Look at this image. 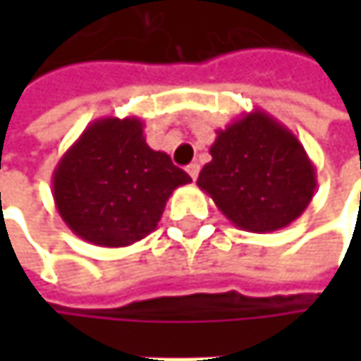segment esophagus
I'll list each match as a JSON object with an SVG mask.
<instances>
[{"instance_id": "obj_1", "label": "esophagus", "mask_w": 361, "mask_h": 361, "mask_svg": "<svg viewBox=\"0 0 361 361\" xmlns=\"http://www.w3.org/2000/svg\"><path fill=\"white\" fill-rule=\"evenodd\" d=\"M199 171H201L199 162H192V164H188V166H187V173H188V176L192 178V180H197V176H199Z\"/></svg>"}]
</instances>
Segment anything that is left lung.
Segmentation results:
<instances>
[{"instance_id": "obj_1", "label": "left lung", "mask_w": 361, "mask_h": 361, "mask_svg": "<svg viewBox=\"0 0 361 361\" xmlns=\"http://www.w3.org/2000/svg\"><path fill=\"white\" fill-rule=\"evenodd\" d=\"M213 160L197 185L235 227L271 233L293 223L312 202L315 166L298 136L263 110L216 130Z\"/></svg>"}]
</instances>
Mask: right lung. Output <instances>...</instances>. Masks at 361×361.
I'll return each instance as SVG.
<instances>
[{
	"label": "right lung",
	"mask_w": 361,
	"mask_h": 361,
	"mask_svg": "<svg viewBox=\"0 0 361 361\" xmlns=\"http://www.w3.org/2000/svg\"><path fill=\"white\" fill-rule=\"evenodd\" d=\"M140 118H98L66 150L51 176L63 223L98 247H128L157 229L174 188L190 176L146 145Z\"/></svg>",
	"instance_id": "right-lung-1"
}]
</instances>
